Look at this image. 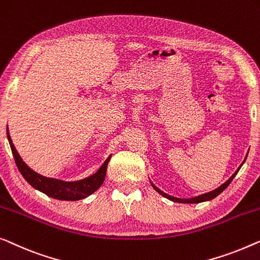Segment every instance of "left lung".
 <instances>
[{"label":"left lung","instance_id":"obj_1","mask_svg":"<svg viewBox=\"0 0 260 260\" xmlns=\"http://www.w3.org/2000/svg\"><path fill=\"white\" fill-rule=\"evenodd\" d=\"M240 169V168H239ZM239 169L238 170H237L235 174L232 175V177L230 179L228 180V182H225L223 185L221 186H219L218 187V189H216V190H213V191H211V192H208V193H204V194H202V196H198V197H194V198H190V199H182V198H176V197H171V196H169V194H167V193H164L163 191H160L159 189H158L157 186H155L153 185V184H151V185L153 186V189H155L157 192H159L161 196H164L165 198H168V199H170V201H174V202H178V203H201V202H205V201H210V199H213L214 197H217L218 194H219L220 192H223V191L226 189V187L229 186V184H230L231 182H232V179L235 178V176L238 174V171H239Z\"/></svg>","mask_w":260,"mask_h":260}]
</instances>
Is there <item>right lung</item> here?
<instances>
[{
  "instance_id": "right-lung-1",
  "label": "right lung",
  "mask_w": 260,
  "mask_h": 260,
  "mask_svg": "<svg viewBox=\"0 0 260 260\" xmlns=\"http://www.w3.org/2000/svg\"><path fill=\"white\" fill-rule=\"evenodd\" d=\"M7 136L11 148V152L14 155L15 163L17 165V169L20 170L21 175L24 177V179L41 192L46 193L47 196L59 201H78V199H83L92 192L99 189L102 185L107 174L108 163L110 160L111 156L104 161V164L100 168V170L95 175L88 177V178L78 180V182H63V180L47 178L35 171H32L27 164L22 160V158L18 155V152L15 149V146L11 142L8 130H7Z\"/></svg>"
}]
</instances>
